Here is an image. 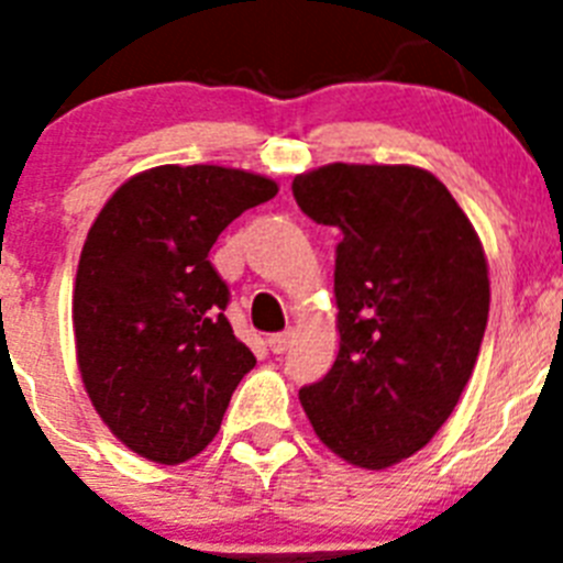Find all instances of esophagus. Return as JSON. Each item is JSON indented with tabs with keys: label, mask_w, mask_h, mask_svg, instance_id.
I'll return each instance as SVG.
<instances>
[{
	"label": "esophagus",
	"mask_w": 563,
	"mask_h": 563,
	"mask_svg": "<svg viewBox=\"0 0 563 563\" xmlns=\"http://www.w3.org/2000/svg\"><path fill=\"white\" fill-rule=\"evenodd\" d=\"M292 343V332L287 330V332H276V335H271L267 338V346H271L273 352H276V355H282V352L287 350V346H290Z\"/></svg>",
	"instance_id": "1"
}]
</instances>
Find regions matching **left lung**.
<instances>
[{"mask_svg": "<svg viewBox=\"0 0 563 563\" xmlns=\"http://www.w3.org/2000/svg\"><path fill=\"white\" fill-rule=\"evenodd\" d=\"M292 197L343 233L341 350L298 400L332 454L383 471L429 445L471 380L490 307L485 251L426 168L330 163L298 174Z\"/></svg>", "mask_w": 563, "mask_h": 563, "instance_id": "obj_1", "label": "left lung"}]
</instances>
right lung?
I'll return each instance as SVG.
<instances>
[{"label":"right lung","mask_w":563,"mask_h":563,"mask_svg":"<svg viewBox=\"0 0 563 563\" xmlns=\"http://www.w3.org/2000/svg\"><path fill=\"white\" fill-rule=\"evenodd\" d=\"M276 194L245 168L157 166L129 177L89 228L73 290L78 369L107 429L143 460L200 454L256 366L208 251Z\"/></svg>","instance_id":"right-lung-1"}]
</instances>
